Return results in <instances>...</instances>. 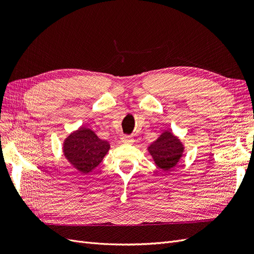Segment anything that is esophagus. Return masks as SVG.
Returning <instances> with one entry per match:
<instances>
[{
	"label": "esophagus",
	"instance_id": "1",
	"mask_svg": "<svg viewBox=\"0 0 254 254\" xmlns=\"http://www.w3.org/2000/svg\"><path fill=\"white\" fill-rule=\"evenodd\" d=\"M122 142L124 144H132L134 142L132 136H128V135H124L122 137Z\"/></svg>",
	"mask_w": 254,
	"mask_h": 254
}]
</instances>
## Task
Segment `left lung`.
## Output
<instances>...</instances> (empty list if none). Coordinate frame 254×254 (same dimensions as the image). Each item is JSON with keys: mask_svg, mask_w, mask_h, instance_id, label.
<instances>
[{"mask_svg": "<svg viewBox=\"0 0 254 254\" xmlns=\"http://www.w3.org/2000/svg\"><path fill=\"white\" fill-rule=\"evenodd\" d=\"M147 151L159 168L165 173H170L182 159L184 145L172 130L167 129L148 146Z\"/></svg>", "mask_w": 254, "mask_h": 254, "instance_id": "left-lung-1", "label": "left lung"}]
</instances>
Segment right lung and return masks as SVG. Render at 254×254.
<instances>
[{"mask_svg":"<svg viewBox=\"0 0 254 254\" xmlns=\"http://www.w3.org/2000/svg\"><path fill=\"white\" fill-rule=\"evenodd\" d=\"M110 149V143L99 139L93 130L81 126L68 134L63 152L68 163L81 175H88L102 162Z\"/></svg>","mask_w":254,"mask_h":254,"instance_id":"obj_1","label":"right lung"}]
</instances>
